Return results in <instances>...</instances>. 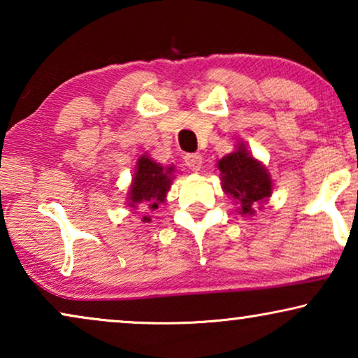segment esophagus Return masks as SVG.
<instances>
[{"label": "esophagus", "mask_w": 358, "mask_h": 358, "mask_svg": "<svg viewBox=\"0 0 358 358\" xmlns=\"http://www.w3.org/2000/svg\"><path fill=\"white\" fill-rule=\"evenodd\" d=\"M184 161H185V164L189 166L190 171L197 173V171H200V168H202L203 158H202V155H199V153H190V155L184 156Z\"/></svg>", "instance_id": "1"}]
</instances>
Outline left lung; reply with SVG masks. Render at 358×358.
I'll list each match as a JSON object with an SVG mask.
<instances>
[{
    "label": "left lung",
    "mask_w": 358,
    "mask_h": 358,
    "mask_svg": "<svg viewBox=\"0 0 358 358\" xmlns=\"http://www.w3.org/2000/svg\"><path fill=\"white\" fill-rule=\"evenodd\" d=\"M217 168L223 192L234 200L239 215L252 217L257 205L262 208L271 199L273 192L271 173L241 141L234 145V151L218 159Z\"/></svg>",
    "instance_id": "8db88e82"
}]
</instances>
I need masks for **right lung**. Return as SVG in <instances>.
Masks as SVG:
<instances>
[{
    "label": "right lung",
    "mask_w": 358,
    "mask_h": 358,
    "mask_svg": "<svg viewBox=\"0 0 358 358\" xmlns=\"http://www.w3.org/2000/svg\"><path fill=\"white\" fill-rule=\"evenodd\" d=\"M174 166H163L143 153L136 159L135 173L131 178L129 192H127V205L130 208H138L140 205L145 210H156L161 203L166 202L171 185L174 179ZM145 223H150V217L141 218Z\"/></svg>",
    "instance_id": "1"
}]
</instances>
